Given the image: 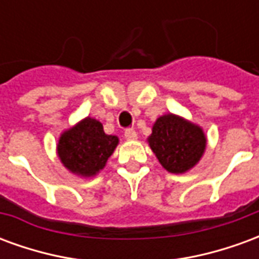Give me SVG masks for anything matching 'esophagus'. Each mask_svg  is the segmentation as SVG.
Segmentation results:
<instances>
[{"label": "esophagus", "instance_id": "esophagus-1", "mask_svg": "<svg viewBox=\"0 0 259 259\" xmlns=\"http://www.w3.org/2000/svg\"><path fill=\"white\" fill-rule=\"evenodd\" d=\"M124 137L127 140H136L137 139V133H136L135 129H126L124 130Z\"/></svg>", "mask_w": 259, "mask_h": 259}]
</instances>
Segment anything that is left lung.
<instances>
[{
  "label": "left lung",
  "mask_w": 259,
  "mask_h": 259,
  "mask_svg": "<svg viewBox=\"0 0 259 259\" xmlns=\"http://www.w3.org/2000/svg\"><path fill=\"white\" fill-rule=\"evenodd\" d=\"M148 144L159 163L170 174H185L195 166L206 147V137L200 126L174 113L157 119Z\"/></svg>",
  "instance_id": "obj_1"
}]
</instances>
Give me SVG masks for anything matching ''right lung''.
Wrapping results in <instances>:
<instances>
[{"mask_svg": "<svg viewBox=\"0 0 259 259\" xmlns=\"http://www.w3.org/2000/svg\"><path fill=\"white\" fill-rule=\"evenodd\" d=\"M118 143L116 136L105 135L101 122L87 116L61 135L57 152L69 172L91 178L104 169Z\"/></svg>", "mask_w": 259, "mask_h": 259, "instance_id": "right-lung-1", "label": "right lung"}]
</instances>
